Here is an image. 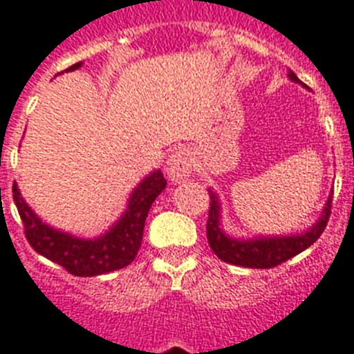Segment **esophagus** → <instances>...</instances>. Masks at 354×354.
<instances>
[{
    "instance_id": "obj_1",
    "label": "esophagus",
    "mask_w": 354,
    "mask_h": 354,
    "mask_svg": "<svg viewBox=\"0 0 354 354\" xmlns=\"http://www.w3.org/2000/svg\"><path fill=\"white\" fill-rule=\"evenodd\" d=\"M165 172L169 180H172L174 183L185 182L191 172H193V167H191V160H189L187 150H176L172 152L165 161Z\"/></svg>"
}]
</instances>
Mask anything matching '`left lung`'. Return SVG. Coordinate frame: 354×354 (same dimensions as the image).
Returning <instances> with one entry per match:
<instances>
[{"label":"left lung","instance_id":"8db88e82","mask_svg":"<svg viewBox=\"0 0 354 354\" xmlns=\"http://www.w3.org/2000/svg\"><path fill=\"white\" fill-rule=\"evenodd\" d=\"M288 79L296 84H301L294 71H288ZM209 216H207V241L211 250L216 253V257L224 263L244 266V268H274L277 264L285 263L308 246H313L324 233L327 221L330 215V194L325 202L322 215L313 226L301 233L294 235H268V236H252V239H236L227 235L222 230V205L218 194L209 189Z\"/></svg>","mask_w":354,"mask_h":354}]
</instances>
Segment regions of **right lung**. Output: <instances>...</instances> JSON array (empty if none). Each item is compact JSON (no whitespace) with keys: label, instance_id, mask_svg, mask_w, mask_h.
I'll list each match as a JSON object with an SVG mask.
<instances>
[{"label":"right lung","instance_id":"right-lung-1","mask_svg":"<svg viewBox=\"0 0 354 354\" xmlns=\"http://www.w3.org/2000/svg\"><path fill=\"white\" fill-rule=\"evenodd\" d=\"M80 66L82 62H77L66 71H75ZM165 185L167 180L161 171L150 172L132 191L124 213L106 232L93 239L71 235L46 224L25 202L16 182L12 185V198L25 226V236L30 246L35 248V252L60 264L69 274L93 277L124 268L136 259L143 241L145 221L150 205Z\"/></svg>","mask_w":354,"mask_h":354}]
</instances>
